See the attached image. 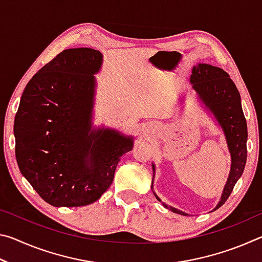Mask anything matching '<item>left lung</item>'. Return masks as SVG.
<instances>
[{"instance_id": "8db88e82", "label": "left lung", "mask_w": 262, "mask_h": 262, "mask_svg": "<svg viewBox=\"0 0 262 262\" xmlns=\"http://www.w3.org/2000/svg\"><path fill=\"white\" fill-rule=\"evenodd\" d=\"M190 83H192L194 90L196 91L199 98L202 100L206 107L214 114L217 122L223 129L229 151L231 155L230 173L227 184L223 188L221 200L214 208V210H216L221 206H223L224 202L228 200L230 194L232 193L234 185L242 177L244 168H245L247 158L246 119L244 117L241 95H239L236 84L233 83L229 74L224 72L223 69L210 64L199 63L198 66H194L192 69ZM152 170L155 177L154 164ZM151 188H154L152 186ZM155 196L158 201H161V199L156 194H155ZM163 206L171 211L176 212V214L185 216L188 215L184 211L177 209V208L165 205V203H163Z\"/></svg>"}]
</instances>
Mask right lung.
Returning a JSON list of instances; mask_svg holds the SVG:
<instances>
[{
	"label": "right lung",
	"instance_id": "add662e5",
	"mask_svg": "<svg viewBox=\"0 0 262 262\" xmlns=\"http://www.w3.org/2000/svg\"><path fill=\"white\" fill-rule=\"evenodd\" d=\"M103 55L92 48L57 54L30 79L14 123L16 159L26 180L54 207L94 203L112 184L133 137L92 129L94 75Z\"/></svg>",
	"mask_w": 262,
	"mask_h": 262
}]
</instances>
